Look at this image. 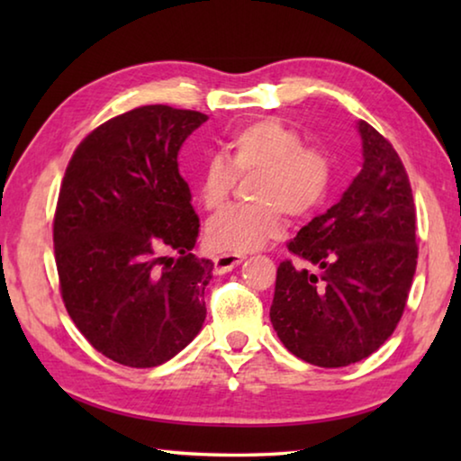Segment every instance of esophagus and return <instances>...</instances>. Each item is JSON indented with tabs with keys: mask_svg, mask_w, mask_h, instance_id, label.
Wrapping results in <instances>:
<instances>
[{
	"mask_svg": "<svg viewBox=\"0 0 461 461\" xmlns=\"http://www.w3.org/2000/svg\"><path fill=\"white\" fill-rule=\"evenodd\" d=\"M244 262V256L241 254H221L215 258V270L217 272H230L231 268H236L238 264Z\"/></svg>",
	"mask_w": 461,
	"mask_h": 461,
	"instance_id": "obj_1",
	"label": "esophagus"
}]
</instances>
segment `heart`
<instances>
[{
	"instance_id": "1",
	"label": "heart",
	"mask_w": 461,
	"mask_h": 461,
	"mask_svg": "<svg viewBox=\"0 0 461 461\" xmlns=\"http://www.w3.org/2000/svg\"><path fill=\"white\" fill-rule=\"evenodd\" d=\"M221 158L203 167L197 194L201 205L213 212L230 197L238 176L258 173L252 199L256 205L230 207L205 225L207 246L221 254L249 252L276 238L283 230V212L301 220L323 205L331 186V162L323 150L303 146L294 128L276 118L244 123L225 140Z\"/></svg>"
}]
</instances>
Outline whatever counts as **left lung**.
<instances>
[{
  "instance_id": "8db88e82",
  "label": "left lung",
  "mask_w": 461,
  "mask_h": 461,
  "mask_svg": "<svg viewBox=\"0 0 461 461\" xmlns=\"http://www.w3.org/2000/svg\"><path fill=\"white\" fill-rule=\"evenodd\" d=\"M362 170L323 215L288 241L270 321L288 352L321 368L364 360L399 325L417 268L415 203L399 154L357 122Z\"/></svg>"
}]
</instances>
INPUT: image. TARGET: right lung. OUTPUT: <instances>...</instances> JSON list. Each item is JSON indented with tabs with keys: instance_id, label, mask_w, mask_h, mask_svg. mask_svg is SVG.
Here are the masks:
<instances>
[{
	"instance_id": "right-lung-1",
	"label": "right lung",
	"mask_w": 461,
	"mask_h": 461,
	"mask_svg": "<svg viewBox=\"0 0 461 461\" xmlns=\"http://www.w3.org/2000/svg\"><path fill=\"white\" fill-rule=\"evenodd\" d=\"M203 122L191 109H131L93 130L62 178L54 213L62 301L85 339L130 368L168 362L207 317L213 262L191 252L199 217L176 160Z\"/></svg>"
}]
</instances>
